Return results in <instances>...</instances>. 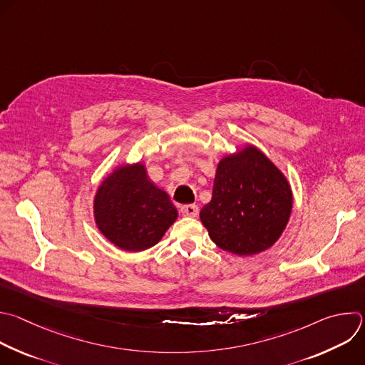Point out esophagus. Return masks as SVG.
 I'll list each match as a JSON object with an SVG mask.
<instances>
[{
  "instance_id": "esophagus-1",
  "label": "esophagus",
  "mask_w": 365,
  "mask_h": 365,
  "mask_svg": "<svg viewBox=\"0 0 365 365\" xmlns=\"http://www.w3.org/2000/svg\"><path fill=\"white\" fill-rule=\"evenodd\" d=\"M180 213H182L183 216H192V217H195V216H197V213H199V207H197L196 205H185V206L180 207Z\"/></svg>"
}]
</instances>
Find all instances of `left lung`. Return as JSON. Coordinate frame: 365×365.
Here are the masks:
<instances>
[{
	"label": "left lung",
	"mask_w": 365,
	"mask_h": 365,
	"mask_svg": "<svg viewBox=\"0 0 365 365\" xmlns=\"http://www.w3.org/2000/svg\"><path fill=\"white\" fill-rule=\"evenodd\" d=\"M292 210V190L284 173L255 146L226 155L217 163L212 199L200 220L215 244L251 257L271 248Z\"/></svg>",
	"instance_id": "8db88e82"
}]
</instances>
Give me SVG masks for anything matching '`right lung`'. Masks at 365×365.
I'll list each match as a JSON object with an SVG mask.
<instances>
[{"label":"right lung","instance_id":"add662e5","mask_svg":"<svg viewBox=\"0 0 365 365\" xmlns=\"http://www.w3.org/2000/svg\"><path fill=\"white\" fill-rule=\"evenodd\" d=\"M93 207L98 230L128 252L155 247L178 219L168 193L150 182L140 162L115 168L98 186Z\"/></svg>","mask_w":365,"mask_h":365}]
</instances>
